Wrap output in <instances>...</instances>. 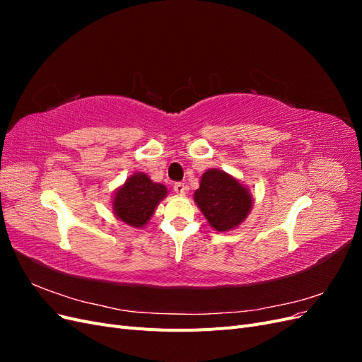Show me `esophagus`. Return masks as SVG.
<instances>
[{"instance_id": "esophagus-1", "label": "esophagus", "mask_w": 362, "mask_h": 362, "mask_svg": "<svg viewBox=\"0 0 362 362\" xmlns=\"http://www.w3.org/2000/svg\"><path fill=\"white\" fill-rule=\"evenodd\" d=\"M173 190L178 194H185V192H187V185H185L184 182H177L173 185Z\"/></svg>"}]
</instances>
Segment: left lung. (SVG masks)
I'll use <instances>...</instances> for the list:
<instances>
[{
    "label": "left lung",
    "mask_w": 362,
    "mask_h": 362,
    "mask_svg": "<svg viewBox=\"0 0 362 362\" xmlns=\"http://www.w3.org/2000/svg\"><path fill=\"white\" fill-rule=\"evenodd\" d=\"M193 199L218 233L231 231L249 216L254 198L245 184L221 169H206Z\"/></svg>",
    "instance_id": "8db88e82"
}]
</instances>
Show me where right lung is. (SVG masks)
I'll use <instances>...</instances> for the list:
<instances>
[{
	"mask_svg": "<svg viewBox=\"0 0 362 362\" xmlns=\"http://www.w3.org/2000/svg\"><path fill=\"white\" fill-rule=\"evenodd\" d=\"M166 196V185L154 182L144 172H136L116 189L112 199L113 213L120 222L141 229Z\"/></svg>",
	"mask_w": 362,
	"mask_h": 362,
	"instance_id": "add662e5",
	"label": "right lung"
}]
</instances>
